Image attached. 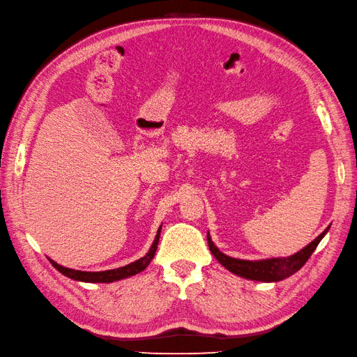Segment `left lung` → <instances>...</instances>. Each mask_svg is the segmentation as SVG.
I'll return each mask as SVG.
<instances>
[{
	"instance_id": "1",
	"label": "left lung",
	"mask_w": 357,
	"mask_h": 357,
	"mask_svg": "<svg viewBox=\"0 0 357 357\" xmlns=\"http://www.w3.org/2000/svg\"><path fill=\"white\" fill-rule=\"evenodd\" d=\"M329 228L331 226H328V228L323 231L314 241H311L308 245H305L302 250H299L295 255H291L289 257L262 259V261H245V259L231 257L228 255L222 253L219 248L214 245L208 232H207V240H208L210 252L226 269H228V271L247 280L271 283V282H280V280H284L290 275H294L296 271H299V269L305 265L312 252L316 250V247L319 245L323 236L326 235Z\"/></svg>"
}]
</instances>
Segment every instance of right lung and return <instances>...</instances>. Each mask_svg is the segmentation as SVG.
<instances>
[{"label":"right lung","mask_w":357,"mask_h":357,"mask_svg":"<svg viewBox=\"0 0 357 357\" xmlns=\"http://www.w3.org/2000/svg\"><path fill=\"white\" fill-rule=\"evenodd\" d=\"M160 229L162 226H159L158 234L153 240L152 247H150V250L147 252L146 256H143L142 259H138V261L121 266V268H116V269H109V271H98V273H89V271H77V269H71V268H66L59 264H56L55 261H52L49 259L50 264L55 266L61 274H63L68 278L73 280H77V282H84V283H113L117 282V280H122V278H128V277H132L138 273L144 271V269L149 266V264L152 262V259L155 257L156 253V248H158V243H159V236H160Z\"/></svg>","instance_id":"add662e5"}]
</instances>
